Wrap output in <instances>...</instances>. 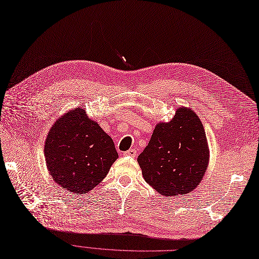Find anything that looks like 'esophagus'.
I'll list each match as a JSON object with an SVG mask.
<instances>
[{"label":"esophagus","instance_id":"esophagus-1","mask_svg":"<svg viewBox=\"0 0 259 259\" xmlns=\"http://www.w3.org/2000/svg\"><path fill=\"white\" fill-rule=\"evenodd\" d=\"M123 155H124V156H128V157L135 158V157L137 156V150H136V149H133V148H131V149H129L128 151L123 152Z\"/></svg>","mask_w":259,"mask_h":259}]
</instances>
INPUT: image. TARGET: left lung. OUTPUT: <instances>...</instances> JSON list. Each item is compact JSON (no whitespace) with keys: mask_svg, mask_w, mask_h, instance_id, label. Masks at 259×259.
<instances>
[{"mask_svg":"<svg viewBox=\"0 0 259 259\" xmlns=\"http://www.w3.org/2000/svg\"><path fill=\"white\" fill-rule=\"evenodd\" d=\"M146 183L163 196L190 193L209 164L204 126L191 108H178L168 122H158L148 145L138 157Z\"/></svg>","mask_w":259,"mask_h":259,"instance_id":"obj_1","label":"left lung"}]
</instances>
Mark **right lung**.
<instances>
[{
  "instance_id": "right-lung-1",
  "label": "right lung",
  "mask_w": 259,
  "mask_h": 259,
  "mask_svg": "<svg viewBox=\"0 0 259 259\" xmlns=\"http://www.w3.org/2000/svg\"><path fill=\"white\" fill-rule=\"evenodd\" d=\"M44 151L52 179L75 194L99 185L118 158L112 138L81 107L56 119Z\"/></svg>"
}]
</instances>
